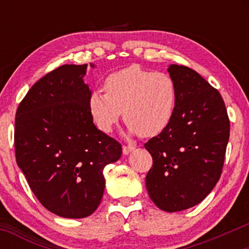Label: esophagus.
I'll return each mask as SVG.
<instances>
[{"label": "esophagus", "mask_w": 249, "mask_h": 249, "mask_svg": "<svg viewBox=\"0 0 249 249\" xmlns=\"http://www.w3.org/2000/svg\"><path fill=\"white\" fill-rule=\"evenodd\" d=\"M134 149H135L134 146H124V147H122V152H124V155H128L130 154Z\"/></svg>", "instance_id": "34e87169"}]
</instances>
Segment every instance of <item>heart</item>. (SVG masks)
Here are the masks:
<instances>
[{"label": "heart", "mask_w": 249, "mask_h": 249, "mask_svg": "<svg viewBox=\"0 0 249 249\" xmlns=\"http://www.w3.org/2000/svg\"><path fill=\"white\" fill-rule=\"evenodd\" d=\"M105 94L94 90L88 110L97 129L110 134L124 112L129 134L153 137L164 130L176 113L178 90L173 78L130 66L111 73Z\"/></svg>", "instance_id": "heart-1"}]
</instances>
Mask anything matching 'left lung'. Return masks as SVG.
Listing matches in <instances>:
<instances>
[{
	"label": "left lung",
	"instance_id": "obj_1",
	"mask_svg": "<svg viewBox=\"0 0 249 249\" xmlns=\"http://www.w3.org/2000/svg\"><path fill=\"white\" fill-rule=\"evenodd\" d=\"M168 72L177 108L168 127L145 144L153 158L146 188L159 209L179 212L202 202L219 181L230 122L220 93L199 73L178 64Z\"/></svg>",
	"mask_w": 249,
	"mask_h": 249
}]
</instances>
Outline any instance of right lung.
Masks as SVG:
<instances>
[{"label":"right lung","mask_w":249,"mask_h":249,"mask_svg":"<svg viewBox=\"0 0 249 249\" xmlns=\"http://www.w3.org/2000/svg\"><path fill=\"white\" fill-rule=\"evenodd\" d=\"M87 67L64 64L45 74L16 113L17 164L40 204L67 219L96 211L105 188L103 169L122 154L120 142L98 130L90 117Z\"/></svg>","instance_id":"right-lung-1"}]
</instances>
